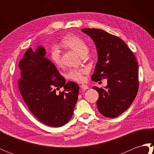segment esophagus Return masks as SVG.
Instances as JSON below:
<instances>
[{
	"mask_svg": "<svg viewBox=\"0 0 154 154\" xmlns=\"http://www.w3.org/2000/svg\"><path fill=\"white\" fill-rule=\"evenodd\" d=\"M81 89H83V90L85 91V90H87V89H89V87L86 85H81Z\"/></svg>",
	"mask_w": 154,
	"mask_h": 154,
	"instance_id": "esophagus-1",
	"label": "esophagus"
}]
</instances>
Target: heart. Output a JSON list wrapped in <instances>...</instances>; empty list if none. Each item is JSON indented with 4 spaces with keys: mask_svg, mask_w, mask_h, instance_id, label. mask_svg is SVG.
<instances>
[{
    "mask_svg": "<svg viewBox=\"0 0 154 154\" xmlns=\"http://www.w3.org/2000/svg\"><path fill=\"white\" fill-rule=\"evenodd\" d=\"M63 46L81 55L88 51V46L82 38L75 35H68L65 36L61 41ZM50 58L51 61L57 67L61 65V55L60 51L57 48H53L50 52ZM87 68L71 69L66 73V77L71 80L77 82H82L85 80L84 75L88 73Z\"/></svg>",
    "mask_w": 154,
    "mask_h": 154,
    "instance_id": "heart-1",
    "label": "heart"
}]
</instances>
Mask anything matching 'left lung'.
Instances as JSON below:
<instances>
[{
    "mask_svg": "<svg viewBox=\"0 0 154 154\" xmlns=\"http://www.w3.org/2000/svg\"><path fill=\"white\" fill-rule=\"evenodd\" d=\"M96 45L98 61L91 79H107V85L93 87L99 94L98 110L108 118H116L131 105L138 91V64L125 42L116 35L100 29L81 30Z\"/></svg>",
    "mask_w": 154,
    "mask_h": 154,
    "instance_id": "obj_1",
    "label": "left lung"
}]
</instances>
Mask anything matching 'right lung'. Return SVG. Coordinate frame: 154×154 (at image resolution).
Listing matches in <instances>:
<instances>
[{
  "mask_svg": "<svg viewBox=\"0 0 154 154\" xmlns=\"http://www.w3.org/2000/svg\"><path fill=\"white\" fill-rule=\"evenodd\" d=\"M45 50L30 48L19 63L20 78L18 88L29 110L41 122L51 127L67 124L73 115L79 86L65 83L56 67L45 57ZM63 87L57 94L56 90Z\"/></svg>",
  "mask_w": 154,
  "mask_h": 154,
  "instance_id": "obj_1",
  "label": "right lung"
}]
</instances>
